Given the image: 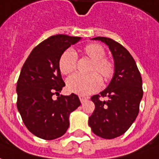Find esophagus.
<instances>
[{
    "label": "esophagus",
    "instance_id": "34e87169",
    "mask_svg": "<svg viewBox=\"0 0 159 159\" xmlns=\"http://www.w3.org/2000/svg\"><path fill=\"white\" fill-rule=\"evenodd\" d=\"M86 99H87V98L85 97H84V96H80V100L81 103H83L84 101H86Z\"/></svg>",
    "mask_w": 159,
    "mask_h": 159
}]
</instances>
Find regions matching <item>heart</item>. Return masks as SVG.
<instances>
[{
  "label": "heart",
  "instance_id": "heart-1",
  "mask_svg": "<svg viewBox=\"0 0 159 159\" xmlns=\"http://www.w3.org/2000/svg\"><path fill=\"white\" fill-rule=\"evenodd\" d=\"M82 52L92 60L88 75L75 74L67 80V88L70 92L85 96L93 93L100 88L102 80L99 76L107 80L110 79L114 72V65L108 58L104 57L105 50L98 44H89L82 50ZM77 62V56L72 49L66 50L58 61V68L61 74L70 75L75 71ZM97 72L99 75L96 74Z\"/></svg>",
  "mask_w": 159,
  "mask_h": 159
}]
</instances>
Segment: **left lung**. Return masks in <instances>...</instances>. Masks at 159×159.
I'll list each match as a JSON object with an SVG mask.
<instances>
[{"mask_svg":"<svg viewBox=\"0 0 159 159\" xmlns=\"http://www.w3.org/2000/svg\"><path fill=\"white\" fill-rule=\"evenodd\" d=\"M101 40L108 46L114 61V73L107 87L91 97L95 110L89 117V125L95 135L113 139L125 133L139 113L143 96L142 80L135 60L119 43L106 37ZM100 97H107V101Z\"/></svg>","mask_w":159,"mask_h":159,"instance_id":"8db88e82","label":"left lung"}]
</instances>
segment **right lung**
<instances>
[{"label":"right lung","mask_w":159,"mask_h":159,"mask_svg":"<svg viewBox=\"0 0 159 159\" xmlns=\"http://www.w3.org/2000/svg\"><path fill=\"white\" fill-rule=\"evenodd\" d=\"M81 37L57 34L35 46L21 69L17 83V107L23 122L30 131L39 138L54 140L66 133L69 115L80 106L79 97L60 96L63 82L58 61L69 46Z\"/></svg>","instance_id":"add662e5"}]
</instances>
